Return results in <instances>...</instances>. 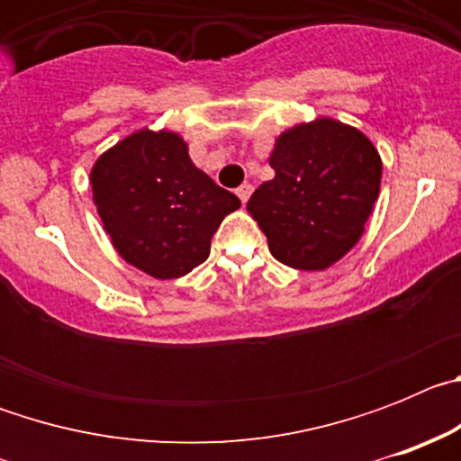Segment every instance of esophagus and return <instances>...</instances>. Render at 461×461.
Instances as JSON below:
<instances>
[{
	"label": "esophagus",
	"instance_id": "esophagus-1",
	"mask_svg": "<svg viewBox=\"0 0 461 461\" xmlns=\"http://www.w3.org/2000/svg\"><path fill=\"white\" fill-rule=\"evenodd\" d=\"M251 191H254V186H251V185H242V186H238V191H235V194H238L240 201L247 203V201H249Z\"/></svg>",
	"mask_w": 461,
	"mask_h": 461
}]
</instances>
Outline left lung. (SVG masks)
<instances>
[{"instance_id":"obj_1","label":"left lung","mask_w":461,"mask_h":461,"mask_svg":"<svg viewBox=\"0 0 461 461\" xmlns=\"http://www.w3.org/2000/svg\"><path fill=\"white\" fill-rule=\"evenodd\" d=\"M275 180L247 210L270 254L295 270H325L360 240L381 189V157L367 136L335 120L300 124L276 138Z\"/></svg>"}]
</instances>
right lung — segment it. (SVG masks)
Instances as JSON below:
<instances>
[{
  "label": "right lung",
  "instance_id": "add662e5",
  "mask_svg": "<svg viewBox=\"0 0 461 461\" xmlns=\"http://www.w3.org/2000/svg\"><path fill=\"white\" fill-rule=\"evenodd\" d=\"M92 194L122 258L157 279L205 263L221 219L240 207L238 195L191 164L177 133L148 129L94 164Z\"/></svg>",
  "mask_w": 461,
  "mask_h": 461
}]
</instances>
